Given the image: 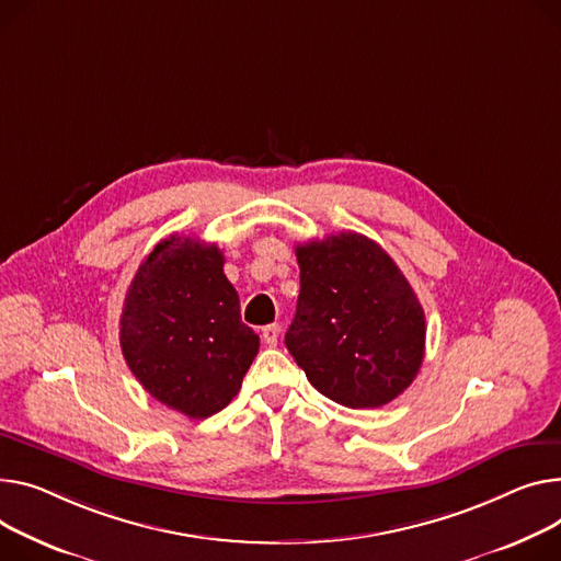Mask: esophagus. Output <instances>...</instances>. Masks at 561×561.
Instances as JSON below:
<instances>
[{
    "label": "esophagus",
    "instance_id": "34e87169",
    "mask_svg": "<svg viewBox=\"0 0 561 561\" xmlns=\"http://www.w3.org/2000/svg\"><path fill=\"white\" fill-rule=\"evenodd\" d=\"M279 324H268L261 329V341H264L268 347H275L277 341H279Z\"/></svg>",
    "mask_w": 561,
    "mask_h": 561
}]
</instances>
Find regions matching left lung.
Segmentation results:
<instances>
[{
	"label": "left lung",
	"instance_id": "obj_1",
	"mask_svg": "<svg viewBox=\"0 0 561 561\" xmlns=\"http://www.w3.org/2000/svg\"><path fill=\"white\" fill-rule=\"evenodd\" d=\"M300 297L286 347L311 386L347 408H379L415 381L426 320L413 286L371 239L341 232L295 248Z\"/></svg>",
	"mask_w": 561,
	"mask_h": 561
}]
</instances>
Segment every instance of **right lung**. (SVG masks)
Listing matches in <instances>:
<instances>
[{
    "mask_svg": "<svg viewBox=\"0 0 561 561\" xmlns=\"http://www.w3.org/2000/svg\"><path fill=\"white\" fill-rule=\"evenodd\" d=\"M222 264L216 243L171 234L139 264L122 313L130 371L148 394L192 420L237 397L259 352Z\"/></svg>",
    "mask_w": 561,
    "mask_h": 561,
    "instance_id": "obj_1",
    "label": "right lung"
}]
</instances>
